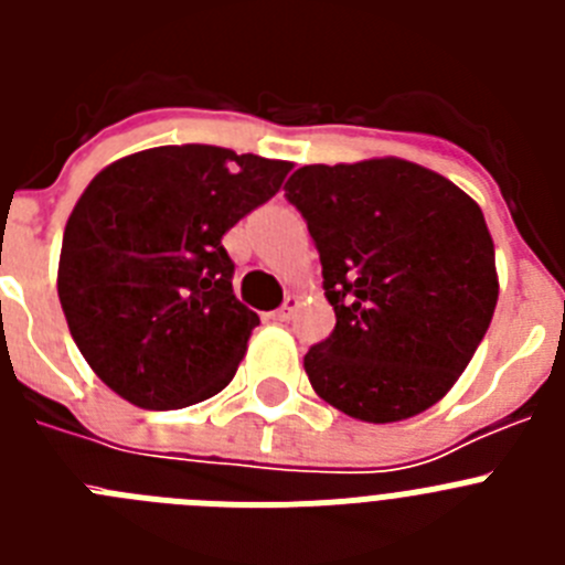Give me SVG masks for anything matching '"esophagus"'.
Wrapping results in <instances>:
<instances>
[{
	"mask_svg": "<svg viewBox=\"0 0 565 565\" xmlns=\"http://www.w3.org/2000/svg\"><path fill=\"white\" fill-rule=\"evenodd\" d=\"M294 311H297V297H286L282 308H277V311L271 313V319H277V322H288V319L294 317Z\"/></svg>",
	"mask_w": 565,
	"mask_h": 565,
	"instance_id": "esophagus-1",
	"label": "esophagus"
}]
</instances>
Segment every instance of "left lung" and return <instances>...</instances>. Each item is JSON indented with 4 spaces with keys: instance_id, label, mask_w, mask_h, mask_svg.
<instances>
[{
    "instance_id": "8db88e82",
    "label": "left lung",
    "mask_w": 565,
    "mask_h": 565,
    "mask_svg": "<svg viewBox=\"0 0 565 565\" xmlns=\"http://www.w3.org/2000/svg\"><path fill=\"white\" fill-rule=\"evenodd\" d=\"M286 198L306 217L337 313L306 353L317 396L373 424L433 407L495 313V246L478 203L398 158L302 167Z\"/></svg>"
}]
</instances>
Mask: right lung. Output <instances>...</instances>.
Wrapping results in <instances>:
<instances>
[{"label": "right lung", "mask_w": 565, "mask_h": 565, "mask_svg": "<svg viewBox=\"0 0 565 565\" xmlns=\"http://www.w3.org/2000/svg\"><path fill=\"white\" fill-rule=\"evenodd\" d=\"M288 161L209 143L109 163L70 214L58 299L96 376L143 411H178L234 379L259 317L232 291L223 234L274 198Z\"/></svg>", "instance_id": "1"}]
</instances>
